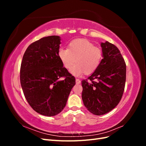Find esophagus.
I'll use <instances>...</instances> for the list:
<instances>
[{"label": "esophagus", "instance_id": "obj_1", "mask_svg": "<svg viewBox=\"0 0 146 146\" xmlns=\"http://www.w3.org/2000/svg\"><path fill=\"white\" fill-rule=\"evenodd\" d=\"M76 84H80L81 83V81L80 80V79L76 78Z\"/></svg>", "mask_w": 146, "mask_h": 146}]
</instances>
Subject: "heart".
Wrapping results in <instances>:
<instances>
[{"label": "heart", "mask_w": 146, "mask_h": 146, "mask_svg": "<svg viewBox=\"0 0 146 146\" xmlns=\"http://www.w3.org/2000/svg\"><path fill=\"white\" fill-rule=\"evenodd\" d=\"M59 58L64 68L69 70L75 64L70 73L75 76H80L93 73L100 64L103 53L100 48L94 47L90 41L77 39L70 42L68 48H60L58 52Z\"/></svg>", "instance_id": "heart-1"}]
</instances>
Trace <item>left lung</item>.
Wrapping results in <instances>:
<instances>
[{
	"label": "left lung",
	"instance_id": "obj_1",
	"mask_svg": "<svg viewBox=\"0 0 146 146\" xmlns=\"http://www.w3.org/2000/svg\"><path fill=\"white\" fill-rule=\"evenodd\" d=\"M100 46L103 59L99 67L88 78L90 83L82 81L84 105L98 116L110 112L117 105L126 80V64L118 48L108 41L101 42Z\"/></svg>",
	"mask_w": 146,
	"mask_h": 146
}]
</instances>
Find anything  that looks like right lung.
<instances>
[{"label":"right lung","instance_id":"obj_1","mask_svg":"<svg viewBox=\"0 0 146 146\" xmlns=\"http://www.w3.org/2000/svg\"><path fill=\"white\" fill-rule=\"evenodd\" d=\"M60 41L54 35L31 44L21 66V85L26 100L35 111L46 116L62 111L76 84L58 57Z\"/></svg>","mask_w":146,"mask_h":146}]
</instances>
